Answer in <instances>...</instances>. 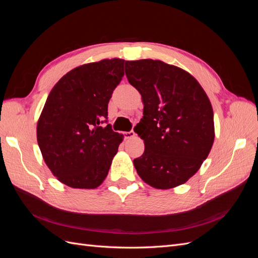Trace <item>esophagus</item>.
Wrapping results in <instances>:
<instances>
[{
  "mask_svg": "<svg viewBox=\"0 0 258 258\" xmlns=\"http://www.w3.org/2000/svg\"><path fill=\"white\" fill-rule=\"evenodd\" d=\"M123 136L126 139H132V138L136 137V132L132 131V130L129 131V132H123Z\"/></svg>",
  "mask_w": 258,
  "mask_h": 258,
  "instance_id": "1",
  "label": "esophagus"
}]
</instances>
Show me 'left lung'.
Returning a JSON list of instances; mask_svg holds the SVG:
<instances>
[{
	"mask_svg": "<svg viewBox=\"0 0 258 258\" xmlns=\"http://www.w3.org/2000/svg\"><path fill=\"white\" fill-rule=\"evenodd\" d=\"M124 66L144 105L135 128L145 146L134 160L137 172L154 188H174L197 172L212 148V105L198 81L181 68L153 59Z\"/></svg>",
	"mask_w": 258,
	"mask_h": 258,
	"instance_id": "obj_1",
	"label": "left lung"
}]
</instances>
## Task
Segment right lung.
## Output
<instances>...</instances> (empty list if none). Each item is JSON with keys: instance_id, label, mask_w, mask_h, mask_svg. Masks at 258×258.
<instances>
[{"instance_id": "obj_1", "label": "right lung", "mask_w": 258, "mask_h": 258, "mask_svg": "<svg viewBox=\"0 0 258 258\" xmlns=\"http://www.w3.org/2000/svg\"><path fill=\"white\" fill-rule=\"evenodd\" d=\"M124 60L103 59L77 67L53 86L36 126L37 143L58 181L93 189L103 183L123 136L103 127Z\"/></svg>"}]
</instances>
